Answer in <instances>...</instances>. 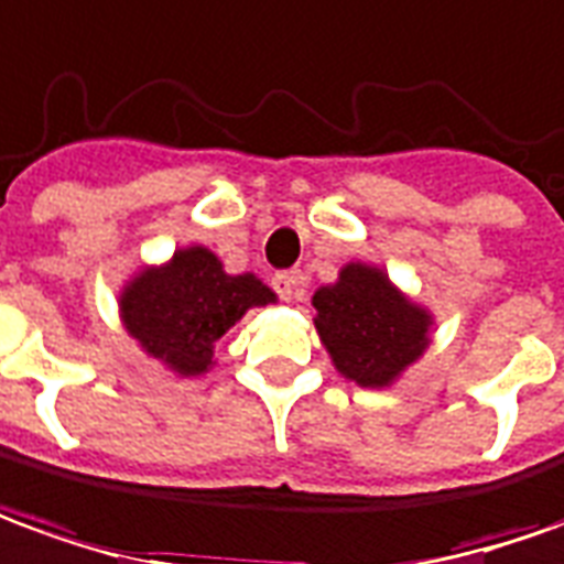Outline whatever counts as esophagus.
<instances>
[{
	"label": "esophagus",
	"mask_w": 564,
	"mask_h": 564,
	"mask_svg": "<svg viewBox=\"0 0 564 564\" xmlns=\"http://www.w3.org/2000/svg\"><path fill=\"white\" fill-rule=\"evenodd\" d=\"M273 289L282 301H294L304 291V273L301 270H282L273 275Z\"/></svg>",
	"instance_id": "1"
}]
</instances>
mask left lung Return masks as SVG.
<instances>
[{"instance_id": "8db88e82", "label": "left lung", "mask_w": 564, "mask_h": 564, "mask_svg": "<svg viewBox=\"0 0 564 564\" xmlns=\"http://www.w3.org/2000/svg\"><path fill=\"white\" fill-rule=\"evenodd\" d=\"M316 332L340 378L387 390L433 344V313L395 285L378 263L349 260L313 294Z\"/></svg>"}]
</instances>
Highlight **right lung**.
Segmentation results:
<instances>
[{
    "mask_svg": "<svg viewBox=\"0 0 564 564\" xmlns=\"http://www.w3.org/2000/svg\"><path fill=\"white\" fill-rule=\"evenodd\" d=\"M275 304V291L254 273L232 275L212 248L184 245L165 263H143L119 291V319L143 356L174 378L215 368V347L254 306Z\"/></svg>",
    "mask_w": 564,
    "mask_h": 564,
    "instance_id": "1",
    "label": "right lung"
}]
</instances>
